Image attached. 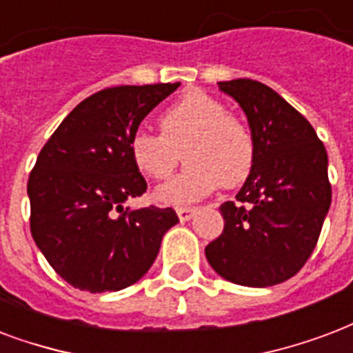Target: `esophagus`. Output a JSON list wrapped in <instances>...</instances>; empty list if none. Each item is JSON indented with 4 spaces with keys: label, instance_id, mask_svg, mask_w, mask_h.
Instances as JSON below:
<instances>
[{
    "label": "esophagus",
    "instance_id": "esophagus-1",
    "mask_svg": "<svg viewBox=\"0 0 353 353\" xmlns=\"http://www.w3.org/2000/svg\"><path fill=\"white\" fill-rule=\"evenodd\" d=\"M194 214H196L194 207H179V209H177V216H179L181 222H188V220L192 219Z\"/></svg>",
    "mask_w": 353,
    "mask_h": 353
}]
</instances>
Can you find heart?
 Segmentation results:
<instances>
[{"label":"heart","mask_w":353,"mask_h":353,"mask_svg":"<svg viewBox=\"0 0 353 353\" xmlns=\"http://www.w3.org/2000/svg\"><path fill=\"white\" fill-rule=\"evenodd\" d=\"M159 125L161 134L137 131L129 141V153L142 176L166 179L183 152L187 166L155 192L163 205L194 203L222 183L239 187L254 170L252 134L209 94L185 92L161 114Z\"/></svg>","instance_id":"obj_1"}]
</instances>
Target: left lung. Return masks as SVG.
Segmentation results:
<instances>
[{
	"mask_svg": "<svg viewBox=\"0 0 353 353\" xmlns=\"http://www.w3.org/2000/svg\"><path fill=\"white\" fill-rule=\"evenodd\" d=\"M241 105L255 142V165L239 203L220 205L224 231L207 244L212 270L231 283L272 287L313 254L332 205L327 153L313 125L259 81H220Z\"/></svg>",
	"mask_w": 353,
	"mask_h": 353,
	"instance_id": "8db88e82",
	"label": "left lung"
}]
</instances>
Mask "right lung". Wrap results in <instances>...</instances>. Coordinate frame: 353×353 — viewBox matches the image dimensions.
I'll list each match as a JSON object with an SVG mask.
<instances>
[{"label":"right lung","mask_w":353,"mask_h":353,"mask_svg":"<svg viewBox=\"0 0 353 353\" xmlns=\"http://www.w3.org/2000/svg\"><path fill=\"white\" fill-rule=\"evenodd\" d=\"M179 83L123 85L83 99L40 150L29 181L31 235L51 268L88 292L122 290L152 268L174 209L123 203L146 192L129 141Z\"/></svg>","instance_id":"add662e5"}]
</instances>
